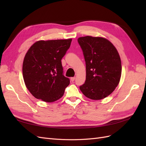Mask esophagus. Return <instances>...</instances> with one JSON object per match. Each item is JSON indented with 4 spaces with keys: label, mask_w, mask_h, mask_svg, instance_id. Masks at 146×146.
Listing matches in <instances>:
<instances>
[{
    "label": "esophagus",
    "mask_w": 146,
    "mask_h": 146,
    "mask_svg": "<svg viewBox=\"0 0 146 146\" xmlns=\"http://www.w3.org/2000/svg\"><path fill=\"white\" fill-rule=\"evenodd\" d=\"M75 79H76V77H71V78H70V81H71V82H74V81L75 80Z\"/></svg>",
    "instance_id": "obj_1"
}]
</instances>
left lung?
<instances>
[{"label": "left lung", "instance_id": "8db88e82", "mask_svg": "<svg viewBox=\"0 0 146 146\" xmlns=\"http://www.w3.org/2000/svg\"><path fill=\"white\" fill-rule=\"evenodd\" d=\"M78 42L85 58L86 74L80 89L88 98L104 99L120 81L122 66L119 53L111 42L102 37H80Z\"/></svg>", "mask_w": 146, "mask_h": 146}]
</instances>
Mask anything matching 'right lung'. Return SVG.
Returning <instances> with one entry per match:
<instances>
[{
	"label": "right lung",
	"instance_id": "1",
	"mask_svg": "<svg viewBox=\"0 0 146 146\" xmlns=\"http://www.w3.org/2000/svg\"><path fill=\"white\" fill-rule=\"evenodd\" d=\"M72 39L38 41L30 47L23 65L24 80L35 98L46 102L60 99L70 83L63 75L61 59Z\"/></svg>",
	"mask_w": 146,
	"mask_h": 146
}]
</instances>
